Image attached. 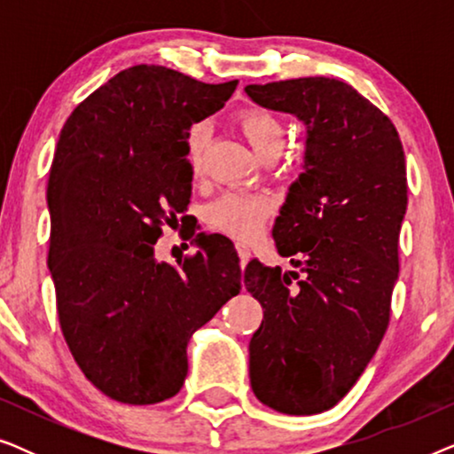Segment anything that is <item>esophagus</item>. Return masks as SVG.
Instances as JSON below:
<instances>
[{"label": "esophagus", "instance_id": "34e87169", "mask_svg": "<svg viewBox=\"0 0 454 454\" xmlns=\"http://www.w3.org/2000/svg\"><path fill=\"white\" fill-rule=\"evenodd\" d=\"M235 250H238V254H239V262H241V266H246L247 260L252 258L250 247H247L246 244H235Z\"/></svg>", "mask_w": 454, "mask_h": 454}]
</instances>
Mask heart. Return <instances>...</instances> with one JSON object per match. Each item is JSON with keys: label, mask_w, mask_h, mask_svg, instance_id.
Here are the masks:
<instances>
[{"label": "heart", "mask_w": 454, "mask_h": 454, "mask_svg": "<svg viewBox=\"0 0 454 454\" xmlns=\"http://www.w3.org/2000/svg\"><path fill=\"white\" fill-rule=\"evenodd\" d=\"M238 126L250 142L258 157H278L285 146V126L278 117L260 107H246L238 114ZM207 132L202 126L190 129L185 140V160L192 176L202 171ZM272 213L269 198L247 194V192H227L207 208V223L216 231L231 235L235 239H252L264 229Z\"/></svg>", "instance_id": "heart-1"}]
</instances>
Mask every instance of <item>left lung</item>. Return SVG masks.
Instances as JSON below:
<instances>
[{"mask_svg":"<svg viewBox=\"0 0 454 454\" xmlns=\"http://www.w3.org/2000/svg\"><path fill=\"white\" fill-rule=\"evenodd\" d=\"M266 109L306 123L303 173L272 227L297 270L252 260L246 289L264 309L250 340L252 390L287 415L337 405L390 320L407 210L405 153L393 121L337 78L246 86Z\"/></svg>","mask_w":454,"mask_h":454,"instance_id":"1","label":"left lung"}]
</instances>
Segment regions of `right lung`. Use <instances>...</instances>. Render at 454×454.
<instances>
[{"label": "right lung", "mask_w": 454, "mask_h": 454, "mask_svg": "<svg viewBox=\"0 0 454 454\" xmlns=\"http://www.w3.org/2000/svg\"><path fill=\"white\" fill-rule=\"evenodd\" d=\"M235 86L132 66L61 128L47 184V262L66 343L114 401L153 405L177 395L190 337L241 289L238 252L223 235H202L200 250L177 264L154 258L163 227L190 204V128Z\"/></svg>", "instance_id": "right-lung-1"}]
</instances>
